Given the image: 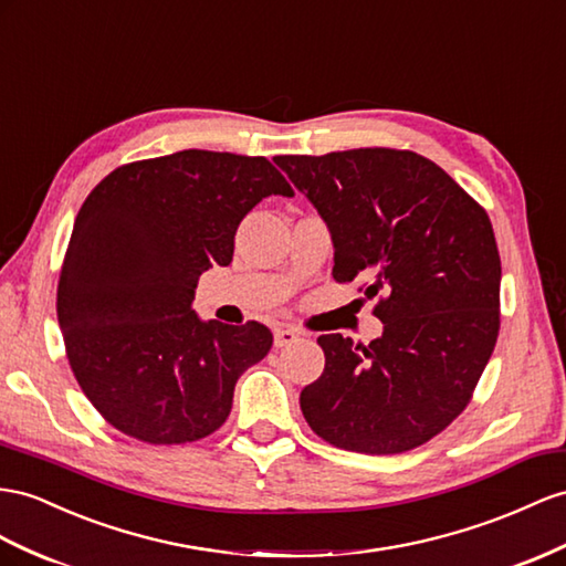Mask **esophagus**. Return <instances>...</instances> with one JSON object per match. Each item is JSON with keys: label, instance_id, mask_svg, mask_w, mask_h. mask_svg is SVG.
<instances>
[{"label": "esophagus", "instance_id": "esophagus-1", "mask_svg": "<svg viewBox=\"0 0 566 566\" xmlns=\"http://www.w3.org/2000/svg\"><path fill=\"white\" fill-rule=\"evenodd\" d=\"M296 339H298V332H296L294 327H280V329H274V346H277V349H282V346L294 344Z\"/></svg>", "mask_w": 566, "mask_h": 566}]
</instances>
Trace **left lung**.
<instances>
[{
  "label": "left lung",
  "mask_w": 566,
  "mask_h": 566,
  "mask_svg": "<svg viewBox=\"0 0 566 566\" xmlns=\"http://www.w3.org/2000/svg\"><path fill=\"white\" fill-rule=\"evenodd\" d=\"M274 163L323 217L337 282L382 294L368 346L323 335L325 370L301 411L329 444L399 454L467 409L500 332V253L488 212L430 159L358 148Z\"/></svg>",
  "instance_id": "8db88e82"
}]
</instances>
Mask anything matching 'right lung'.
I'll return each mask as SVG.
<instances>
[{
  "mask_svg": "<svg viewBox=\"0 0 566 566\" xmlns=\"http://www.w3.org/2000/svg\"><path fill=\"white\" fill-rule=\"evenodd\" d=\"M294 191L265 157L181 150L99 181L71 231L56 317L71 370L105 421L150 444L196 442L231 411L272 332L200 321L198 277L229 265L241 220Z\"/></svg>",
  "mask_w": 566,
  "mask_h": 566,
  "instance_id": "add662e5",
  "label": "right lung"
}]
</instances>
